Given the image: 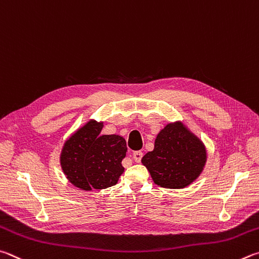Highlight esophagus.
Instances as JSON below:
<instances>
[{"label": "esophagus", "instance_id": "34e87169", "mask_svg": "<svg viewBox=\"0 0 259 259\" xmlns=\"http://www.w3.org/2000/svg\"><path fill=\"white\" fill-rule=\"evenodd\" d=\"M142 157H143L142 151H135V152H133V159H134L135 161H137V162L141 161Z\"/></svg>", "mask_w": 259, "mask_h": 259}]
</instances>
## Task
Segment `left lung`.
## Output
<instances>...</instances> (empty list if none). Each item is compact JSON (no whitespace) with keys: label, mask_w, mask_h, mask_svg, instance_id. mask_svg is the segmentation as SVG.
<instances>
[{"label":"left lung","mask_w":259,"mask_h":259,"mask_svg":"<svg viewBox=\"0 0 259 259\" xmlns=\"http://www.w3.org/2000/svg\"><path fill=\"white\" fill-rule=\"evenodd\" d=\"M206 159V149L200 140L182 122H174L160 131L155 149L141 161L157 185L183 189L200 175Z\"/></svg>","instance_id":"1"}]
</instances>
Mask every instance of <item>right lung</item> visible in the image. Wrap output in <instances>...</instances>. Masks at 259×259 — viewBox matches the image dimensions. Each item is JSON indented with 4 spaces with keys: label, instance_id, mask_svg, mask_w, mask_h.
<instances>
[{
    "label": "right lung",
    "instance_id": "1",
    "mask_svg": "<svg viewBox=\"0 0 259 259\" xmlns=\"http://www.w3.org/2000/svg\"><path fill=\"white\" fill-rule=\"evenodd\" d=\"M103 122L90 120L67 140L60 162L67 179L81 190L107 189L124 171L127 147L119 135H101Z\"/></svg>",
    "mask_w": 259,
    "mask_h": 259
}]
</instances>
